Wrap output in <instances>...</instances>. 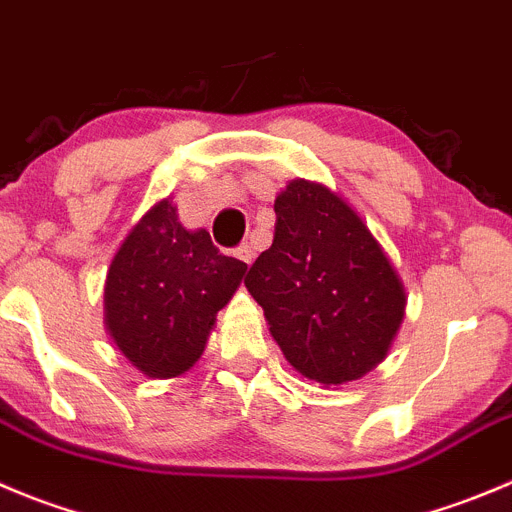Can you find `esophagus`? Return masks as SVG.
Instances as JSON below:
<instances>
[{"instance_id": "1", "label": "esophagus", "mask_w": 512, "mask_h": 512, "mask_svg": "<svg viewBox=\"0 0 512 512\" xmlns=\"http://www.w3.org/2000/svg\"><path fill=\"white\" fill-rule=\"evenodd\" d=\"M236 256L243 261V264H251V261H253V248H251V243H241V246L236 248Z\"/></svg>"}]
</instances>
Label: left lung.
<instances>
[{"label": "left lung", "instance_id": "left-lung-1", "mask_svg": "<svg viewBox=\"0 0 512 512\" xmlns=\"http://www.w3.org/2000/svg\"><path fill=\"white\" fill-rule=\"evenodd\" d=\"M274 243L246 289L291 367L319 384L372 372L405 319V286L344 198L296 178L276 196Z\"/></svg>", "mask_w": 512, "mask_h": 512}]
</instances>
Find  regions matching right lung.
<instances>
[{
  "instance_id": "1",
  "label": "right lung",
  "mask_w": 512,
  "mask_h": 512,
  "mask_svg": "<svg viewBox=\"0 0 512 512\" xmlns=\"http://www.w3.org/2000/svg\"><path fill=\"white\" fill-rule=\"evenodd\" d=\"M243 274V261L223 256L206 228H183L165 198L135 223L110 264L107 332L143 374L178 377L198 362Z\"/></svg>"
}]
</instances>
